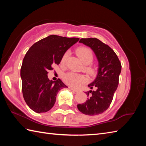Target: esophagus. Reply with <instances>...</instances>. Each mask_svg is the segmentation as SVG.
Wrapping results in <instances>:
<instances>
[{
  "mask_svg": "<svg viewBox=\"0 0 146 146\" xmlns=\"http://www.w3.org/2000/svg\"><path fill=\"white\" fill-rule=\"evenodd\" d=\"M70 89L71 90H72V91H73V92H74V93H76V92H78V90L75 89V88H71V87H70Z\"/></svg>",
  "mask_w": 146,
  "mask_h": 146,
  "instance_id": "1",
  "label": "esophagus"
}]
</instances>
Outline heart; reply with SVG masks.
Masks as SVG:
<instances>
[{
	"instance_id": "1",
	"label": "heart",
	"mask_w": 146,
	"mask_h": 146,
	"mask_svg": "<svg viewBox=\"0 0 146 146\" xmlns=\"http://www.w3.org/2000/svg\"><path fill=\"white\" fill-rule=\"evenodd\" d=\"M76 53L79 56L83 63L85 64H90L94 60V54L90 49L86 47H80L76 50ZM69 54V52L66 51L63 54L61 59V63H64ZM86 71L89 73H92L94 71V68L90 66H86L85 68ZM63 80L66 84L73 87H79L83 83L87 82L88 79L86 77L82 74L76 73L70 71L65 73L63 75Z\"/></svg>"
}]
</instances>
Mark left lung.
I'll list each match as a JSON object with an SVG mask.
<instances>
[{
	"label": "left lung",
	"instance_id": "left-lung-1",
	"mask_svg": "<svg viewBox=\"0 0 146 146\" xmlns=\"http://www.w3.org/2000/svg\"><path fill=\"white\" fill-rule=\"evenodd\" d=\"M79 42L94 51L98 61V70L95 79L88 85L94 90L86 92L89 96L88 100L84 104H78L77 107L85 115H96L109 107L119 85L122 66L113 49L99 39L82 38Z\"/></svg>",
	"mask_w": 146,
	"mask_h": 146
}]
</instances>
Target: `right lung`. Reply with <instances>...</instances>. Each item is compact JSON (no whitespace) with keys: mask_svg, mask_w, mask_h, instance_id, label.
<instances>
[{"mask_svg":"<svg viewBox=\"0 0 146 146\" xmlns=\"http://www.w3.org/2000/svg\"><path fill=\"white\" fill-rule=\"evenodd\" d=\"M79 39L50 35L35 43L26 52L21 69L22 90L26 103L35 112L51 110L58 92L67 87L60 79L49 80L48 71L52 64L60 63L63 54Z\"/></svg>","mask_w":146,"mask_h":146,"instance_id":"add662e5","label":"right lung"}]
</instances>
